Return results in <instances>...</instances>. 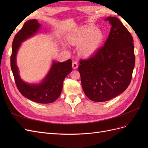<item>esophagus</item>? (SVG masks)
Masks as SVG:
<instances>
[{"mask_svg": "<svg viewBox=\"0 0 148 148\" xmlns=\"http://www.w3.org/2000/svg\"><path fill=\"white\" fill-rule=\"evenodd\" d=\"M78 62H73L72 63V68L73 69H77L78 68Z\"/></svg>", "mask_w": 148, "mask_h": 148, "instance_id": "esophagus-1", "label": "esophagus"}]
</instances>
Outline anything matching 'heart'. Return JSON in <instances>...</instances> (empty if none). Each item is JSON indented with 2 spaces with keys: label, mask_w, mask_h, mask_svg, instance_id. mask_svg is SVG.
<instances>
[{
  "label": "heart",
  "mask_w": 148,
  "mask_h": 148,
  "mask_svg": "<svg viewBox=\"0 0 148 148\" xmlns=\"http://www.w3.org/2000/svg\"><path fill=\"white\" fill-rule=\"evenodd\" d=\"M105 36L100 29L95 27L84 28L68 38L69 42L78 46V52L83 57L93 56L100 48Z\"/></svg>",
  "instance_id": "heart-1"
}]
</instances>
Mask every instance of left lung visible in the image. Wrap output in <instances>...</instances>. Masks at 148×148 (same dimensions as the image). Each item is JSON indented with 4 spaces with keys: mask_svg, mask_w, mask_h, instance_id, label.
Here are the masks:
<instances>
[{
    "mask_svg": "<svg viewBox=\"0 0 148 148\" xmlns=\"http://www.w3.org/2000/svg\"><path fill=\"white\" fill-rule=\"evenodd\" d=\"M112 25L104 46L86 60H80L78 71L86 96L104 102L126 90L135 64L133 39L117 18H107Z\"/></svg>",
    "mask_w": 148,
    "mask_h": 148,
    "instance_id": "8db88e82",
    "label": "left lung"
}]
</instances>
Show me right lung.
<instances>
[{
    "mask_svg": "<svg viewBox=\"0 0 148 148\" xmlns=\"http://www.w3.org/2000/svg\"><path fill=\"white\" fill-rule=\"evenodd\" d=\"M40 27L41 24L37 20H30L26 21L23 28L16 33L12 42L10 65L17 88L21 95L34 102L49 104L54 102L60 96L64 80L72 71L71 60L69 59L64 62L53 61L50 70L39 84H29L23 81L20 77L16 63L17 52L21 42L36 34Z\"/></svg>",
    "mask_w": 148,
    "mask_h": 148,
    "instance_id": "obj_1",
    "label": "right lung"
}]
</instances>
